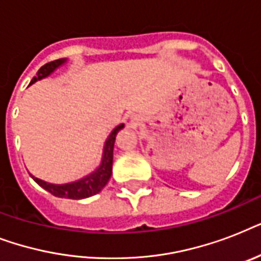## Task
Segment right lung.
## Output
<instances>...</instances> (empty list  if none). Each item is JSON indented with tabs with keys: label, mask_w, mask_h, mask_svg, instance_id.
Instances as JSON below:
<instances>
[{
	"label": "right lung",
	"mask_w": 261,
	"mask_h": 261,
	"mask_svg": "<svg viewBox=\"0 0 261 261\" xmlns=\"http://www.w3.org/2000/svg\"><path fill=\"white\" fill-rule=\"evenodd\" d=\"M66 62V59L61 58L53 62L46 63L44 66H42L36 73V77L32 79L31 84L36 83L38 80L46 79L51 73H54L59 66H62L63 63ZM124 124H119L118 127H115L110 137L107 138L106 145H104V150H102V159L100 167L90 174L85 176V177L80 178L77 181L67 182V184H51V182H46L40 180V178L32 176L35 181L38 182L39 186L48 191L50 194L58 198H66V199H85L89 198L92 195L98 194L100 191L106 187V184L110 180L111 174H112V161H114V145L115 138L119 131L122 130Z\"/></svg>",
	"instance_id": "1"
}]
</instances>
